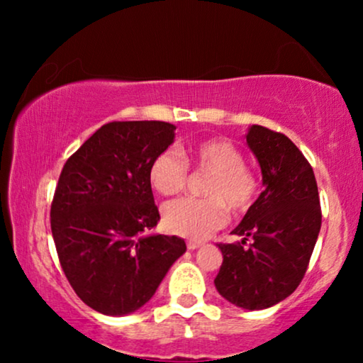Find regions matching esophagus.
I'll use <instances>...</instances> for the list:
<instances>
[{
  "label": "esophagus",
  "instance_id": "obj_1",
  "mask_svg": "<svg viewBox=\"0 0 363 363\" xmlns=\"http://www.w3.org/2000/svg\"><path fill=\"white\" fill-rule=\"evenodd\" d=\"M203 245V242L201 241H188L186 242V247H188V250H198V247H200Z\"/></svg>",
  "mask_w": 363,
  "mask_h": 363
}]
</instances>
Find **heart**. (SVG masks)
Listing matches in <instances>:
<instances>
[{
    "label": "heart",
    "instance_id": "b5f03b06",
    "mask_svg": "<svg viewBox=\"0 0 363 363\" xmlns=\"http://www.w3.org/2000/svg\"><path fill=\"white\" fill-rule=\"evenodd\" d=\"M190 160L196 170L211 173L203 185L208 198H183L163 208V223L172 233L186 238H206L226 223L228 206L233 213L250 208L257 195V180L235 143L223 138L191 147ZM148 180L157 193L173 196L185 190L188 165L180 153L163 150L148 168Z\"/></svg>",
    "mask_w": 363,
    "mask_h": 363
}]
</instances>
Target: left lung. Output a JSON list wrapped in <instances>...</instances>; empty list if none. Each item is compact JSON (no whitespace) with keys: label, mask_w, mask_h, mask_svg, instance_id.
Returning a JSON list of instances; mask_svg holds the SVG:
<instances>
[{"label":"left lung","mask_w":363,"mask_h":363,"mask_svg":"<svg viewBox=\"0 0 363 363\" xmlns=\"http://www.w3.org/2000/svg\"><path fill=\"white\" fill-rule=\"evenodd\" d=\"M246 143L261 167L264 191L223 245L215 286L228 302L261 311L301 284L320 231V203L312 167L284 133L251 125ZM250 239V247H245Z\"/></svg>","instance_id":"1"}]
</instances>
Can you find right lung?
Segmentation results:
<instances>
[{
	"mask_svg": "<svg viewBox=\"0 0 363 363\" xmlns=\"http://www.w3.org/2000/svg\"><path fill=\"white\" fill-rule=\"evenodd\" d=\"M158 121L111 122L69 157L51 205V230L69 284L106 315L145 306L186 251L178 236L148 235L160 215L148 168L175 138Z\"/></svg>",
	"mask_w": 363,
	"mask_h": 363,
	"instance_id": "obj_1",
	"label": "right lung"
}]
</instances>
